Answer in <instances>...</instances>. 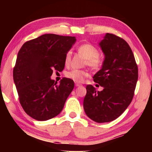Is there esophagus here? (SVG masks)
I'll list each match as a JSON object with an SVG mask.
<instances>
[{
    "label": "esophagus",
    "instance_id": "1",
    "mask_svg": "<svg viewBox=\"0 0 152 152\" xmlns=\"http://www.w3.org/2000/svg\"><path fill=\"white\" fill-rule=\"evenodd\" d=\"M82 86V84H79V83L75 82V86Z\"/></svg>",
    "mask_w": 152,
    "mask_h": 152
}]
</instances>
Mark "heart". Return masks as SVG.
<instances>
[{
  "instance_id": "heart-1",
  "label": "heart",
  "mask_w": 152,
  "mask_h": 152,
  "mask_svg": "<svg viewBox=\"0 0 152 152\" xmlns=\"http://www.w3.org/2000/svg\"><path fill=\"white\" fill-rule=\"evenodd\" d=\"M78 50L86 59L85 64L92 68L93 69L99 70L102 66V58L99 55L98 50L91 43H84L79 46ZM71 59L72 52L68 50L66 52L65 58H64V62L66 66L69 65L70 64ZM66 76L67 78L74 81L75 82L82 83L84 82L85 78L88 77L90 76V74L88 71L86 70L73 69L66 72Z\"/></svg>"
}]
</instances>
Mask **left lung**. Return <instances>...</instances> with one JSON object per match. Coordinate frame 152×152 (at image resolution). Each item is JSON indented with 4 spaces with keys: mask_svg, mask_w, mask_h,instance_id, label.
Instances as JSON below:
<instances>
[{
    "mask_svg": "<svg viewBox=\"0 0 152 152\" xmlns=\"http://www.w3.org/2000/svg\"><path fill=\"white\" fill-rule=\"evenodd\" d=\"M99 45L105 59L93 79L104 88L96 91L87 85L84 109L89 118L104 123L118 118L132 102L138 70L132 49L123 39L107 33Z\"/></svg>",
    "mask_w": 152,
    "mask_h": 152,
    "instance_id": "8db88e82",
    "label": "left lung"
}]
</instances>
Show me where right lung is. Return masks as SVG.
I'll return each mask as SVG.
<instances>
[{"instance_id": "obj_1", "label": "right lung", "mask_w": 152, "mask_h": 152, "mask_svg": "<svg viewBox=\"0 0 152 152\" xmlns=\"http://www.w3.org/2000/svg\"><path fill=\"white\" fill-rule=\"evenodd\" d=\"M75 37L45 34L26 41L20 48L13 77L20 105L34 119L45 121L59 115L74 88V82L64 77L59 84L51 80L53 70L65 66L66 52Z\"/></svg>"}]
</instances>
